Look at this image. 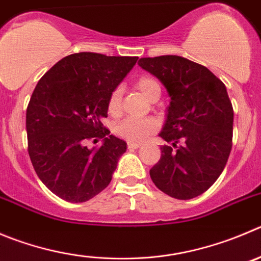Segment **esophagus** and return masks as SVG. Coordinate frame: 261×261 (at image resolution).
I'll return each mask as SVG.
<instances>
[{"mask_svg": "<svg viewBox=\"0 0 261 261\" xmlns=\"http://www.w3.org/2000/svg\"><path fill=\"white\" fill-rule=\"evenodd\" d=\"M128 148H133V149H136V148L142 147V143H136V142H130L127 144Z\"/></svg>", "mask_w": 261, "mask_h": 261, "instance_id": "esophagus-1", "label": "esophagus"}]
</instances>
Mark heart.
Listing matches in <instances>:
<instances>
[{"label": "heart", "instance_id": "b5f03b06", "mask_svg": "<svg viewBox=\"0 0 261 261\" xmlns=\"http://www.w3.org/2000/svg\"><path fill=\"white\" fill-rule=\"evenodd\" d=\"M136 89L142 92L143 96L149 101L158 99L161 95V85L154 77L152 75H142L136 81ZM121 96L122 91L121 89H114L108 97V108L109 114L112 116H118L121 112ZM157 128V123L152 118H125L121 122H118L114 127L117 135L121 138L130 140V142H143L147 138H149Z\"/></svg>", "mask_w": 261, "mask_h": 261}]
</instances>
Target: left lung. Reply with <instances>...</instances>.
Returning <instances> with one entry per match:
<instances>
[{
    "label": "left lung",
    "instance_id": "1",
    "mask_svg": "<svg viewBox=\"0 0 261 261\" xmlns=\"http://www.w3.org/2000/svg\"><path fill=\"white\" fill-rule=\"evenodd\" d=\"M138 64L170 96L160 136L172 145L161 147L150 179L172 198H194L220 176L232 149L234 113L225 85L206 67L177 55L142 58Z\"/></svg>",
    "mask_w": 261,
    "mask_h": 261
}]
</instances>
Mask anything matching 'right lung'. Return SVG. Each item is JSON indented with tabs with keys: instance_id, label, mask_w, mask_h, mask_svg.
<instances>
[{
	"instance_id": "add662e5",
	"label": "right lung",
	"mask_w": 261,
	"mask_h": 261,
	"mask_svg": "<svg viewBox=\"0 0 261 261\" xmlns=\"http://www.w3.org/2000/svg\"><path fill=\"white\" fill-rule=\"evenodd\" d=\"M138 57L79 53L63 58L43 74L27 108L28 153L41 181L62 199L86 202L108 187L125 140L101 123L108 97ZM104 137L99 150L89 138Z\"/></svg>"
}]
</instances>
